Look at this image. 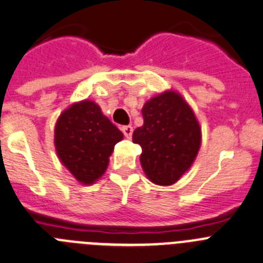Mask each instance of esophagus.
<instances>
[{
  "mask_svg": "<svg viewBox=\"0 0 263 263\" xmlns=\"http://www.w3.org/2000/svg\"><path fill=\"white\" fill-rule=\"evenodd\" d=\"M122 132H123V135L127 137V139H131L134 128H132V126H123L122 127Z\"/></svg>",
  "mask_w": 263,
  "mask_h": 263,
  "instance_id": "34e87169",
  "label": "esophagus"
}]
</instances>
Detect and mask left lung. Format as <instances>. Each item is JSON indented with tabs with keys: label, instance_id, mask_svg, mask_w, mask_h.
I'll return each instance as SVG.
<instances>
[{
	"label": "left lung",
	"instance_id": "obj_1",
	"mask_svg": "<svg viewBox=\"0 0 263 263\" xmlns=\"http://www.w3.org/2000/svg\"><path fill=\"white\" fill-rule=\"evenodd\" d=\"M144 124L132 135L143 149L140 162L158 185H171L192 166L201 145V128L190 105L179 93L166 90L145 102Z\"/></svg>",
	"mask_w": 263,
	"mask_h": 263
}]
</instances>
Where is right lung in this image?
Masks as SVG:
<instances>
[{"label": "right lung", "mask_w": 263, "mask_h": 263, "mask_svg": "<svg viewBox=\"0 0 263 263\" xmlns=\"http://www.w3.org/2000/svg\"><path fill=\"white\" fill-rule=\"evenodd\" d=\"M123 134L93 101L76 102L58 118L54 144L65 167L82 184H93L109 165V157Z\"/></svg>", "instance_id": "1"}]
</instances>
